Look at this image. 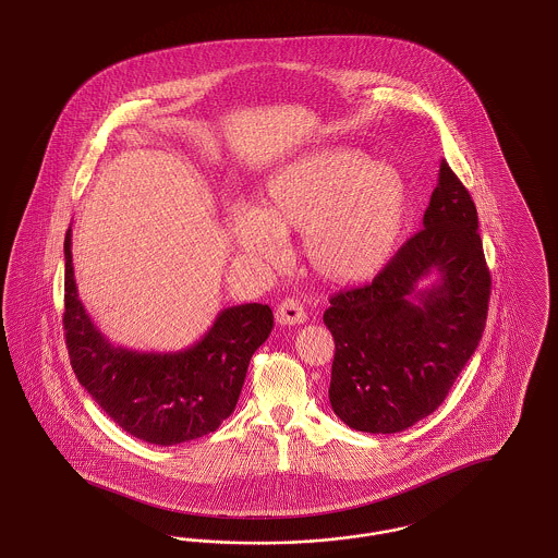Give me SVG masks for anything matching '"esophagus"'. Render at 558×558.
<instances>
[{
    "label": "esophagus",
    "instance_id": "esophagus-1",
    "mask_svg": "<svg viewBox=\"0 0 558 558\" xmlns=\"http://www.w3.org/2000/svg\"><path fill=\"white\" fill-rule=\"evenodd\" d=\"M307 319L305 307L296 299H284L276 310V322L284 326H296Z\"/></svg>",
    "mask_w": 558,
    "mask_h": 558
}]
</instances>
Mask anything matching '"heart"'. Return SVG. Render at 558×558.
<instances>
[{
    "label": "heart",
    "mask_w": 558,
    "mask_h": 558,
    "mask_svg": "<svg viewBox=\"0 0 558 558\" xmlns=\"http://www.w3.org/2000/svg\"><path fill=\"white\" fill-rule=\"evenodd\" d=\"M408 190L389 165L347 148L307 153L267 180L266 209L230 215L242 253L266 264L287 257V230H305V248L322 274L353 282L385 266L403 232Z\"/></svg>",
    "instance_id": "heart-1"
}]
</instances>
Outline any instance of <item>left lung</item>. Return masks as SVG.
<instances>
[{
    "label": "left lung",
    "mask_w": 558,
    "mask_h": 558,
    "mask_svg": "<svg viewBox=\"0 0 558 558\" xmlns=\"http://www.w3.org/2000/svg\"><path fill=\"white\" fill-rule=\"evenodd\" d=\"M423 226L371 284L332 294L324 312L335 339L328 398L355 430L399 433L433 414L485 328L492 276L477 207L446 160Z\"/></svg>",
    "instance_id": "8db88e82"
}]
</instances>
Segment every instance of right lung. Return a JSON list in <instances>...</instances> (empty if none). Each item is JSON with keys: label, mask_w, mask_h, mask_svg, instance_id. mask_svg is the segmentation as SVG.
Returning a JSON list of instances; mask_svg holds the SVG:
<instances>
[{"label": "right lung", "mask_w": 558, "mask_h": 558, "mask_svg": "<svg viewBox=\"0 0 558 558\" xmlns=\"http://www.w3.org/2000/svg\"><path fill=\"white\" fill-rule=\"evenodd\" d=\"M64 339L75 376L108 416L133 437L175 446L209 435L234 412L253 353L274 314L262 303L217 314L209 332L175 353L110 343L87 316L75 284L71 228L64 236Z\"/></svg>", "instance_id": "add662e5"}]
</instances>
